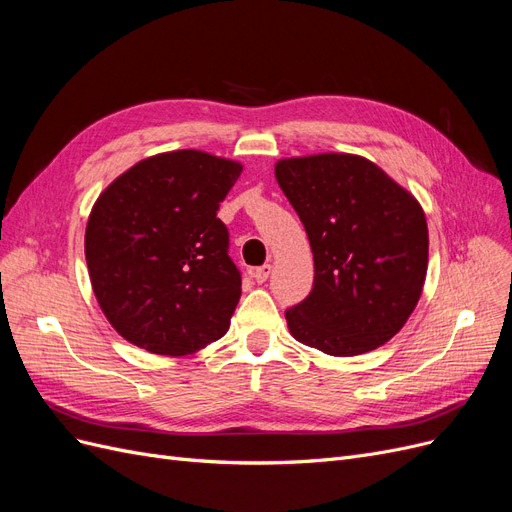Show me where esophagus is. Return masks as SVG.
I'll return each instance as SVG.
<instances>
[{"instance_id": "34e87169", "label": "esophagus", "mask_w": 512, "mask_h": 512, "mask_svg": "<svg viewBox=\"0 0 512 512\" xmlns=\"http://www.w3.org/2000/svg\"><path fill=\"white\" fill-rule=\"evenodd\" d=\"M271 275V264H262V267H256L252 271V277L258 281V284H262V281H267Z\"/></svg>"}]
</instances>
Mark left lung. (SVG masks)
<instances>
[{
  "label": "left lung",
  "instance_id": "1",
  "mask_svg": "<svg viewBox=\"0 0 512 512\" xmlns=\"http://www.w3.org/2000/svg\"><path fill=\"white\" fill-rule=\"evenodd\" d=\"M275 178L313 252V288L286 311L290 334L328 356H360L407 324L428 271L419 201L358 154L281 158Z\"/></svg>",
  "mask_w": 512,
  "mask_h": 512
}]
</instances>
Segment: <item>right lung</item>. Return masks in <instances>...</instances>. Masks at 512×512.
Masks as SVG:
<instances>
[{"mask_svg":"<svg viewBox=\"0 0 512 512\" xmlns=\"http://www.w3.org/2000/svg\"><path fill=\"white\" fill-rule=\"evenodd\" d=\"M241 169L175 150L144 158L101 192L84 254L97 303L120 337L173 358L224 337L241 273L216 211Z\"/></svg>","mask_w":512,"mask_h":512,"instance_id":"1","label":"right lung"}]
</instances>
